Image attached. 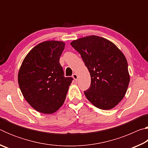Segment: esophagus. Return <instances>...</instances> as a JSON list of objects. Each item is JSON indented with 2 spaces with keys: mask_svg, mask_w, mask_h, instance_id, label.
<instances>
[{
  "mask_svg": "<svg viewBox=\"0 0 148 148\" xmlns=\"http://www.w3.org/2000/svg\"><path fill=\"white\" fill-rule=\"evenodd\" d=\"M72 77L74 79L75 81H77V78H78V77H77V75L76 74H72Z\"/></svg>",
  "mask_w": 148,
  "mask_h": 148,
  "instance_id": "obj_1",
  "label": "esophagus"
}]
</instances>
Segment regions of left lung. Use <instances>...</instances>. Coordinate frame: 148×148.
<instances>
[{
    "instance_id": "obj_1",
    "label": "left lung",
    "mask_w": 148,
    "mask_h": 148,
    "mask_svg": "<svg viewBox=\"0 0 148 148\" xmlns=\"http://www.w3.org/2000/svg\"><path fill=\"white\" fill-rule=\"evenodd\" d=\"M91 76V86L84 91L89 102L102 110H110L123 99L130 76L123 53L112 42L98 36L72 41Z\"/></svg>"
}]
</instances>
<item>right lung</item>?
Listing matches in <instances>:
<instances>
[{"mask_svg": "<svg viewBox=\"0 0 148 148\" xmlns=\"http://www.w3.org/2000/svg\"><path fill=\"white\" fill-rule=\"evenodd\" d=\"M63 42H43L25 57L18 73V84L24 98L34 110L51 114L62 106L73 78L64 77L59 63Z\"/></svg>", "mask_w": 148, "mask_h": 148, "instance_id": "obj_1", "label": "right lung"}]
</instances>
